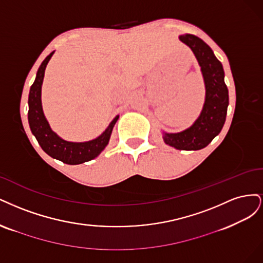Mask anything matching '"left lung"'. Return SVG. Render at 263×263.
<instances>
[{
  "instance_id": "left-lung-1",
  "label": "left lung",
  "mask_w": 263,
  "mask_h": 263,
  "mask_svg": "<svg viewBox=\"0 0 263 263\" xmlns=\"http://www.w3.org/2000/svg\"><path fill=\"white\" fill-rule=\"evenodd\" d=\"M196 55L205 84V101L198 119L190 128L178 133L164 132L163 139L168 145L182 151L204 148L221 132L226 120L228 89L224 82L222 63L212 49L199 37L185 33L179 36Z\"/></svg>"
}]
</instances>
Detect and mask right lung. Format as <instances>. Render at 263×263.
<instances>
[{"label":"right lung","mask_w":263,"mask_h":263,"mask_svg":"<svg viewBox=\"0 0 263 263\" xmlns=\"http://www.w3.org/2000/svg\"><path fill=\"white\" fill-rule=\"evenodd\" d=\"M53 53L54 51L42 61L37 71L36 80L30 87L28 97V122L30 130L37 139L39 145L49 156L61 160L64 164L79 165L94 159L105 149L114 126L117 120L119 119V116H117L109 123L108 128L98 138L88 142H69L61 139L53 132L46 119L41 105V85L44 81L45 70Z\"/></svg>","instance_id":"right-lung-1"}]
</instances>
